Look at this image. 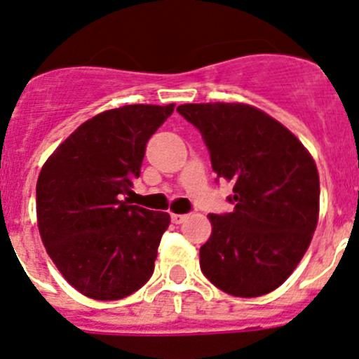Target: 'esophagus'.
I'll return each mask as SVG.
<instances>
[{
  "instance_id": "esophagus-1",
  "label": "esophagus",
  "mask_w": 359,
  "mask_h": 359,
  "mask_svg": "<svg viewBox=\"0 0 359 359\" xmlns=\"http://www.w3.org/2000/svg\"><path fill=\"white\" fill-rule=\"evenodd\" d=\"M170 218H172V223H175V224H180V223H184V222H186V218H187V216H186V215H172Z\"/></svg>"
}]
</instances>
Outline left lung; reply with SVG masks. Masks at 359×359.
<instances>
[{"instance_id":"1","label":"left lung","mask_w":359,"mask_h":359,"mask_svg":"<svg viewBox=\"0 0 359 359\" xmlns=\"http://www.w3.org/2000/svg\"><path fill=\"white\" fill-rule=\"evenodd\" d=\"M199 129L216 182L233 184V211L210 215L201 271L224 293L262 297L302 261L317 226L320 182L315 161L281 122L245 104H184Z\"/></svg>"}]
</instances>
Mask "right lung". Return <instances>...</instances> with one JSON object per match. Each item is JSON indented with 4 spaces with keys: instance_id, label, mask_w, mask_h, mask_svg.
Segmentation results:
<instances>
[{
    "instance_id": "right-lung-1",
    "label": "right lung",
    "mask_w": 359,
    "mask_h": 359,
    "mask_svg": "<svg viewBox=\"0 0 359 359\" xmlns=\"http://www.w3.org/2000/svg\"><path fill=\"white\" fill-rule=\"evenodd\" d=\"M175 105H124L59 144L37 180V222L66 281L93 300H121L151 278L170 215L129 203L148 140Z\"/></svg>"
}]
</instances>
